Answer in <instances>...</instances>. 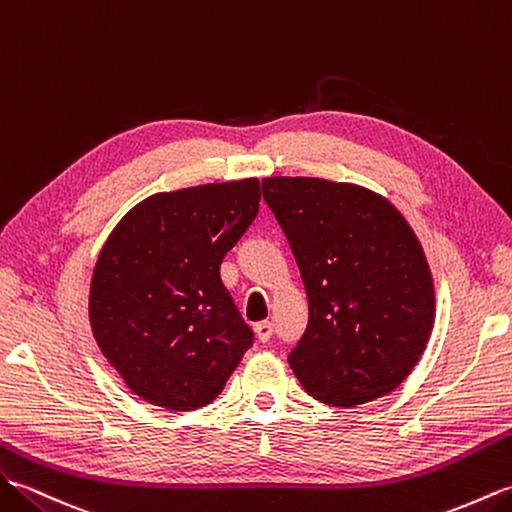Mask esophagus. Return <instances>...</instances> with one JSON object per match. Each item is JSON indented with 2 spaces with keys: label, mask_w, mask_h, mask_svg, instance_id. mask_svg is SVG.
<instances>
[{
  "label": "esophagus",
  "mask_w": 512,
  "mask_h": 512,
  "mask_svg": "<svg viewBox=\"0 0 512 512\" xmlns=\"http://www.w3.org/2000/svg\"><path fill=\"white\" fill-rule=\"evenodd\" d=\"M254 333L258 337V342L265 344V342H269L271 335H274V324H271V322H258L254 326Z\"/></svg>",
  "instance_id": "34e87169"
}]
</instances>
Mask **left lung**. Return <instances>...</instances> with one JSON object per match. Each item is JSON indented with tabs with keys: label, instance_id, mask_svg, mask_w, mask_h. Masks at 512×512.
Returning <instances> with one entry per match:
<instances>
[{
	"label": "left lung",
	"instance_id": "obj_1",
	"mask_svg": "<svg viewBox=\"0 0 512 512\" xmlns=\"http://www.w3.org/2000/svg\"><path fill=\"white\" fill-rule=\"evenodd\" d=\"M263 197L298 260L309 324L289 366L315 401L390 394L423 357L436 317L418 236L385 197L320 177H267Z\"/></svg>",
	"mask_w": 512,
	"mask_h": 512
}]
</instances>
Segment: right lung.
Instances as JSON below:
<instances>
[{
  "label": "right lung",
  "instance_id": "obj_1",
  "mask_svg": "<svg viewBox=\"0 0 512 512\" xmlns=\"http://www.w3.org/2000/svg\"><path fill=\"white\" fill-rule=\"evenodd\" d=\"M258 201L256 177L155 192L107 236L89 287V324L142 401L199 410L252 346L219 269L256 219Z\"/></svg>",
  "mask_w": 512,
  "mask_h": 512
}]
</instances>
